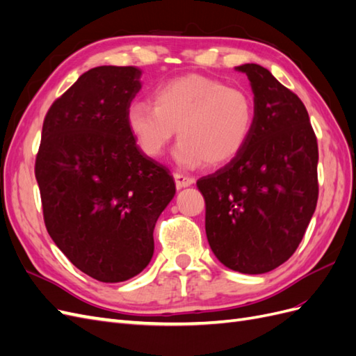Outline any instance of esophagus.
<instances>
[{"label": "esophagus", "mask_w": 356, "mask_h": 356, "mask_svg": "<svg viewBox=\"0 0 356 356\" xmlns=\"http://www.w3.org/2000/svg\"><path fill=\"white\" fill-rule=\"evenodd\" d=\"M174 179H175V186L177 188H186L195 184V178L184 175V174H174Z\"/></svg>", "instance_id": "esophagus-1"}]
</instances>
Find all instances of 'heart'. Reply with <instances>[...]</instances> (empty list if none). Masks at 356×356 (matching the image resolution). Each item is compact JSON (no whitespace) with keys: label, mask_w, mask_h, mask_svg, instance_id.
Returning <instances> with one entry per match:
<instances>
[{"label":"heart","mask_w":356,"mask_h":356,"mask_svg":"<svg viewBox=\"0 0 356 356\" xmlns=\"http://www.w3.org/2000/svg\"><path fill=\"white\" fill-rule=\"evenodd\" d=\"M152 102H132L126 124L141 152L159 159L175 136L174 156L182 166H220L238 157L251 136L254 102L239 88L199 74L174 79L153 93Z\"/></svg>","instance_id":"obj_1"}]
</instances>
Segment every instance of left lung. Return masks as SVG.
I'll list each match as a JSON object with an SVG mask.
<instances>
[{
  "label": "left lung",
  "mask_w": 356,
  "mask_h": 356,
  "mask_svg": "<svg viewBox=\"0 0 356 356\" xmlns=\"http://www.w3.org/2000/svg\"><path fill=\"white\" fill-rule=\"evenodd\" d=\"M254 92V126L242 153L197 181L215 257L261 275L293 255L318 202V143L305 104L257 63L236 67Z\"/></svg>",
  "instance_id": "1"
}]
</instances>
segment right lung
Listing matches in <instances>:
<instances>
[{
    "label": "right lung",
    "mask_w": 356,
    "mask_h": 356,
    "mask_svg": "<svg viewBox=\"0 0 356 356\" xmlns=\"http://www.w3.org/2000/svg\"><path fill=\"white\" fill-rule=\"evenodd\" d=\"M135 67H96L51 104L35 160L53 242L96 281L123 282L154 252V225L175 196L168 168L138 148L126 111L141 89Z\"/></svg>",
    "instance_id": "obj_1"
}]
</instances>
